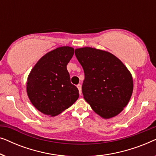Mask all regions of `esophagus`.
I'll use <instances>...</instances> for the list:
<instances>
[{
    "label": "esophagus",
    "mask_w": 156,
    "mask_h": 156,
    "mask_svg": "<svg viewBox=\"0 0 156 156\" xmlns=\"http://www.w3.org/2000/svg\"><path fill=\"white\" fill-rule=\"evenodd\" d=\"M77 88H78V89H79V92H80V94L82 96V86H81V84H77Z\"/></svg>",
    "instance_id": "esophagus-1"
}]
</instances>
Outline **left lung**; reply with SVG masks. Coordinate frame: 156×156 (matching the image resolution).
I'll return each instance as SVG.
<instances>
[{"label": "left lung", "instance_id": "1", "mask_svg": "<svg viewBox=\"0 0 156 156\" xmlns=\"http://www.w3.org/2000/svg\"><path fill=\"white\" fill-rule=\"evenodd\" d=\"M84 72L82 94L94 112L104 119L122 112L133 93L131 74L112 53L92 48L75 50Z\"/></svg>", "mask_w": 156, "mask_h": 156}]
</instances>
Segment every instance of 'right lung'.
<instances>
[{
	"mask_svg": "<svg viewBox=\"0 0 156 156\" xmlns=\"http://www.w3.org/2000/svg\"><path fill=\"white\" fill-rule=\"evenodd\" d=\"M74 51L68 46L55 49L41 57L32 69L27 77V96L42 114L57 116L79 98L78 89L70 82L67 69Z\"/></svg>",
	"mask_w": 156,
	"mask_h": 156,
	"instance_id": "add662e5",
	"label": "right lung"
}]
</instances>
